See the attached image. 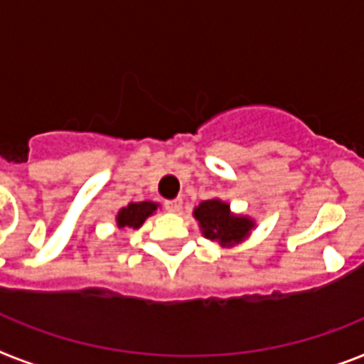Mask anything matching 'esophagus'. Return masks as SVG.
<instances>
[{"mask_svg":"<svg viewBox=\"0 0 364 364\" xmlns=\"http://www.w3.org/2000/svg\"><path fill=\"white\" fill-rule=\"evenodd\" d=\"M165 210H167V212H173V214L180 212V210H182V199L167 200V203H165Z\"/></svg>","mask_w":364,"mask_h":364,"instance_id":"obj_1","label":"esophagus"}]
</instances>
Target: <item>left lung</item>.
Instances as JSON below:
<instances>
[{"label": "left lung", "instance_id": "obj_1", "mask_svg": "<svg viewBox=\"0 0 364 364\" xmlns=\"http://www.w3.org/2000/svg\"><path fill=\"white\" fill-rule=\"evenodd\" d=\"M193 218L200 227L204 238L218 242L221 247H234L251 236V230L257 227L253 218L234 214L230 204L221 199L203 200L195 206Z\"/></svg>", "mask_w": 364, "mask_h": 364}]
</instances>
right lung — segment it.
Listing matches in <instances>:
<instances>
[{
    "label": "right lung",
    "instance_id": "add662e5",
    "mask_svg": "<svg viewBox=\"0 0 364 364\" xmlns=\"http://www.w3.org/2000/svg\"><path fill=\"white\" fill-rule=\"evenodd\" d=\"M160 208V203L152 200H141V203H130L128 206L121 208L115 215L117 229H141L146 218L156 214V210Z\"/></svg>",
    "mask_w": 364,
    "mask_h": 364
}]
</instances>
